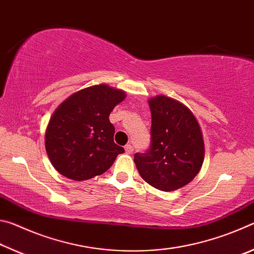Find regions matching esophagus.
I'll list each match as a JSON object with an SVG mask.
<instances>
[{"mask_svg":"<svg viewBox=\"0 0 254 254\" xmlns=\"http://www.w3.org/2000/svg\"><path fill=\"white\" fill-rule=\"evenodd\" d=\"M124 149H126V152L127 154H131L133 152V147H132L131 144H127L126 147H124Z\"/></svg>","mask_w":254,"mask_h":254,"instance_id":"esophagus-1","label":"esophagus"}]
</instances>
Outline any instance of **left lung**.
<instances>
[{
    "label": "left lung",
    "instance_id": "obj_1",
    "mask_svg": "<svg viewBox=\"0 0 254 254\" xmlns=\"http://www.w3.org/2000/svg\"><path fill=\"white\" fill-rule=\"evenodd\" d=\"M151 141L134 162L141 177L152 187L173 191L190 183L204 161L200 127L190 111L174 98L159 95L149 100Z\"/></svg>",
    "mask_w": 254,
    "mask_h": 254
}]
</instances>
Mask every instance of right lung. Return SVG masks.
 Listing matches in <instances>:
<instances>
[{
	"label": "right lung",
	"mask_w": 254,
	"mask_h": 254,
	"mask_svg": "<svg viewBox=\"0 0 254 254\" xmlns=\"http://www.w3.org/2000/svg\"><path fill=\"white\" fill-rule=\"evenodd\" d=\"M126 93L101 84L72 94L58 106L46 131L51 163L69 179L86 180L104 174L124 149L114 142L110 114Z\"/></svg>",
	"instance_id": "1"
}]
</instances>
